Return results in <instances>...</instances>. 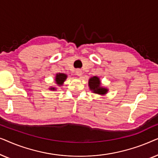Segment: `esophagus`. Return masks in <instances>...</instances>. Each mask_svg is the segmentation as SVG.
<instances>
[{
    "label": "esophagus",
    "instance_id": "1",
    "mask_svg": "<svg viewBox=\"0 0 158 158\" xmlns=\"http://www.w3.org/2000/svg\"><path fill=\"white\" fill-rule=\"evenodd\" d=\"M75 73H76V75L77 76H81L82 74H83V72H82L81 70H77L75 71Z\"/></svg>",
    "mask_w": 158,
    "mask_h": 158
}]
</instances>
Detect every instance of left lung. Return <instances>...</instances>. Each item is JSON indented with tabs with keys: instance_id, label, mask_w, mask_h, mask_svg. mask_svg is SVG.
Segmentation results:
<instances>
[{
	"instance_id": "8db88e82",
	"label": "left lung",
	"mask_w": 158,
	"mask_h": 158,
	"mask_svg": "<svg viewBox=\"0 0 158 158\" xmlns=\"http://www.w3.org/2000/svg\"><path fill=\"white\" fill-rule=\"evenodd\" d=\"M88 86L90 90L94 93L101 96L106 95L109 91V89L101 85L100 78L98 76H93L88 80Z\"/></svg>"
}]
</instances>
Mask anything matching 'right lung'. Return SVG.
Masks as SVG:
<instances>
[{
  "label": "right lung",
  "mask_w": 158,
  "mask_h": 158,
  "mask_svg": "<svg viewBox=\"0 0 158 158\" xmlns=\"http://www.w3.org/2000/svg\"><path fill=\"white\" fill-rule=\"evenodd\" d=\"M67 77H68V75L64 73H57L55 77V82L56 85L57 86H62L64 84V82L66 81ZM49 90H57V88L54 87V86H51L50 88H49Z\"/></svg>",
  "instance_id": "add662e5"
}]
</instances>
